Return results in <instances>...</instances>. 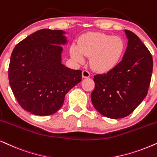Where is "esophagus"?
<instances>
[{
  "label": "esophagus",
  "mask_w": 157,
  "mask_h": 157,
  "mask_svg": "<svg viewBox=\"0 0 157 157\" xmlns=\"http://www.w3.org/2000/svg\"><path fill=\"white\" fill-rule=\"evenodd\" d=\"M90 76V74H89V72L88 71H82V77L83 78H89V77Z\"/></svg>",
  "instance_id": "1"
}]
</instances>
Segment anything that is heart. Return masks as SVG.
I'll return each mask as SVG.
<instances>
[{"instance_id":"1","label":"heart","mask_w":157,"mask_h":157,"mask_svg":"<svg viewBox=\"0 0 157 157\" xmlns=\"http://www.w3.org/2000/svg\"><path fill=\"white\" fill-rule=\"evenodd\" d=\"M125 43L121 37L103 33H91L81 38L78 46L74 45L71 56L79 63L84 61L83 55L90 57L94 70L107 72L115 68L125 52Z\"/></svg>"}]
</instances>
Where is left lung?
<instances>
[{"instance_id":"8db88e82","label":"left lung","mask_w":157,"mask_h":157,"mask_svg":"<svg viewBox=\"0 0 157 157\" xmlns=\"http://www.w3.org/2000/svg\"><path fill=\"white\" fill-rule=\"evenodd\" d=\"M128 46L121 62L107 74L94 77L91 94L94 108L112 119L123 118L133 112L147 95L153 59L138 36L125 30Z\"/></svg>"}]
</instances>
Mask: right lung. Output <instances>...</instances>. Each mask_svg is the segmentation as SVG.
<instances>
[{
  "label": "right lung",
  "mask_w": 157,
  "mask_h": 157,
  "mask_svg": "<svg viewBox=\"0 0 157 157\" xmlns=\"http://www.w3.org/2000/svg\"><path fill=\"white\" fill-rule=\"evenodd\" d=\"M63 30L40 29L16 44L9 67L10 86L24 110L50 115L63 105L65 95L81 81V71L62 63Z\"/></svg>",
  "instance_id": "1"
}]
</instances>
